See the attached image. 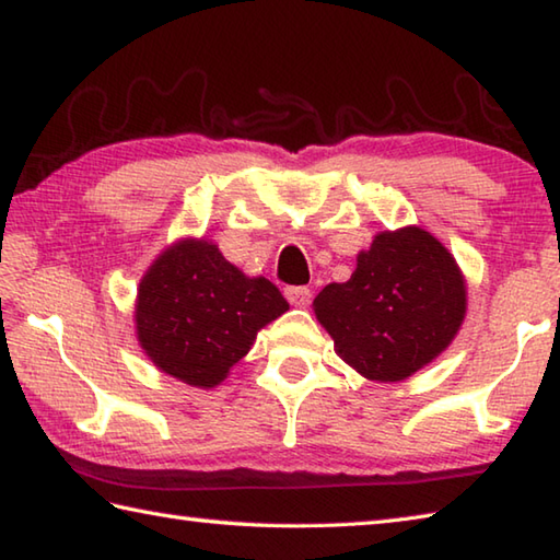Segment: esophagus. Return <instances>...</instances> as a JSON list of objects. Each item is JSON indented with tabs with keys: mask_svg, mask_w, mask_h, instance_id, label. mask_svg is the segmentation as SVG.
Wrapping results in <instances>:
<instances>
[{
	"mask_svg": "<svg viewBox=\"0 0 560 560\" xmlns=\"http://www.w3.org/2000/svg\"><path fill=\"white\" fill-rule=\"evenodd\" d=\"M283 295H287V301L295 307H305L311 305V299H313V291L307 287H287L283 289Z\"/></svg>",
	"mask_w": 560,
	"mask_h": 560,
	"instance_id": "esophagus-1",
	"label": "esophagus"
}]
</instances>
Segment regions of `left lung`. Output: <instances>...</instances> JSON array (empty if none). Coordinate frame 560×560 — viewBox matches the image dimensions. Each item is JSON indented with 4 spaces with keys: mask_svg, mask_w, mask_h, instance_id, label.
Listing matches in <instances>:
<instances>
[{
    "mask_svg": "<svg viewBox=\"0 0 560 560\" xmlns=\"http://www.w3.org/2000/svg\"><path fill=\"white\" fill-rule=\"evenodd\" d=\"M335 351L377 383H399L443 353L467 313L455 257L435 235L407 225L375 235L349 281L313 301Z\"/></svg>",
    "mask_w": 560,
    "mask_h": 560,
    "instance_id": "left-lung-1",
    "label": "left lung"
}]
</instances>
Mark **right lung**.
<instances>
[{
  "mask_svg": "<svg viewBox=\"0 0 560 560\" xmlns=\"http://www.w3.org/2000/svg\"><path fill=\"white\" fill-rule=\"evenodd\" d=\"M137 339L153 365L192 387H217L255 343L257 331L289 311L265 277L245 273L205 237L177 241L139 283Z\"/></svg>",
  "mask_w": 560,
  "mask_h": 560,
  "instance_id": "1",
  "label": "right lung"
}]
</instances>
